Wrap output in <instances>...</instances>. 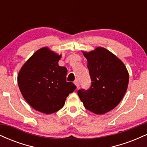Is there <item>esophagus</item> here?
<instances>
[{"label":"esophagus","instance_id":"obj_1","mask_svg":"<svg viewBox=\"0 0 147 147\" xmlns=\"http://www.w3.org/2000/svg\"><path fill=\"white\" fill-rule=\"evenodd\" d=\"M74 83H75V84L76 85V86H77V88H79V82L78 80H76L75 82H74Z\"/></svg>","mask_w":147,"mask_h":147}]
</instances>
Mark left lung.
<instances>
[{
    "label": "left lung",
    "instance_id": "obj_1",
    "mask_svg": "<svg viewBox=\"0 0 147 147\" xmlns=\"http://www.w3.org/2000/svg\"><path fill=\"white\" fill-rule=\"evenodd\" d=\"M83 54L92 82L90 88L80 89L77 94L87 110L104 114L122 99L129 84V72L122 61L102 47Z\"/></svg>",
    "mask_w": 147,
    "mask_h": 147
}]
</instances>
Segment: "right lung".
<instances>
[{"instance_id":"1","label":"right lung","mask_w":147,"mask_h":147,"mask_svg":"<svg viewBox=\"0 0 147 147\" xmlns=\"http://www.w3.org/2000/svg\"><path fill=\"white\" fill-rule=\"evenodd\" d=\"M61 57L44 47L37 50L18 72V84L23 97L33 109L43 113L62 109L66 97L77 88L66 82L68 70L59 65Z\"/></svg>"}]
</instances>
